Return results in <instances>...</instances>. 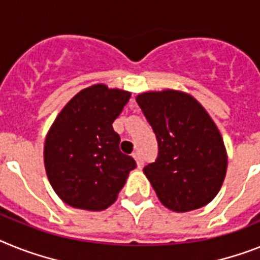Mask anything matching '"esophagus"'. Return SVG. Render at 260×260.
<instances>
[{"mask_svg": "<svg viewBox=\"0 0 260 260\" xmlns=\"http://www.w3.org/2000/svg\"><path fill=\"white\" fill-rule=\"evenodd\" d=\"M133 158H135V161H136V164H137V168H141V166H143V157H141V154H140V153H133V155H132Z\"/></svg>", "mask_w": 260, "mask_h": 260, "instance_id": "1", "label": "esophagus"}]
</instances>
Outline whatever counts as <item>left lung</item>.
<instances>
[{
	"mask_svg": "<svg viewBox=\"0 0 260 260\" xmlns=\"http://www.w3.org/2000/svg\"><path fill=\"white\" fill-rule=\"evenodd\" d=\"M158 141L144 168L159 202L178 213L211 203L224 183L228 154L217 125L191 94L166 89L136 96Z\"/></svg>",
	"mask_w": 260,
	"mask_h": 260,
	"instance_id": "obj_1",
	"label": "left lung"
}]
</instances>
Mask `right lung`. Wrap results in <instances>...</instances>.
<instances>
[{
    "instance_id": "add662e5",
    "label": "right lung",
    "mask_w": 260,
    "mask_h": 260,
    "mask_svg": "<svg viewBox=\"0 0 260 260\" xmlns=\"http://www.w3.org/2000/svg\"><path fill=\"white\" fill-rule=\"evenodd\" d=\"M131 92L96 83L77 92L52 123L44 141V168L65 204L105 211L116 202L136 162L120 152L112 123Z\"/></svg>"
}]
</instances>
